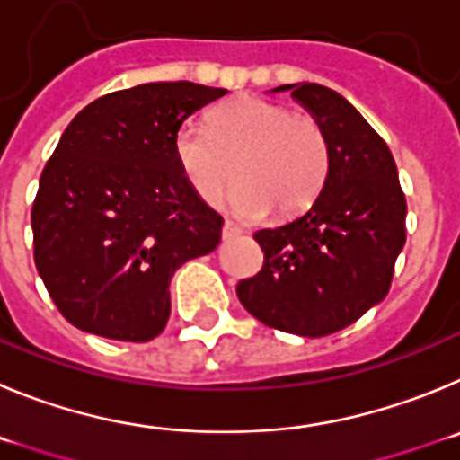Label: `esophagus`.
I'll return each mask as SVG.
<instances>
[{"label": "esophagus", "instance_id": "esophagus-1", "mask_svg": "<svg viewBox=\"0 0 460 460\" xmlns=\"http://www.w3.org/2000/svg\"><path fill=\"white\" fill-rule=\"evenodd\" d=\"M240 234H243V229L238 225H234V222H225V226H222V238L225 240L238 238Z\"/></svg>", "mask_w": 460, "mask_h": 460}]
</instances>
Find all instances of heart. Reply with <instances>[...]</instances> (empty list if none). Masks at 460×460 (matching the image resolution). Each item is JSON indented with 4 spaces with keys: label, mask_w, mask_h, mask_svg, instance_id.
I'll return each mask as SVG.
<instances>
[{
    "label": "heart",
    "mask_w": 460,
    "mask_h": 460,
    "mask_svg": "<svg viewBox=\"0 0 460 460\" xmlns=\"http://www.w3.org/2000/svg\"><path fill=\"white\" fill-rule=\"evenodd\" d=\"M173 158L181 173L206 204H217L229 190L238 164L240 185L231 210L243 220H263L307 210L325 188L330 144L312 117L288 107L243 96L210 114V130L185 123L173 135Z\"/></svg>",
    "instance_id": "b5f03b06"
}]
</instances>
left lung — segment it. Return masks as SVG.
<instances>
[{
	"label": "left lung",
	"mask_w": 460,
	"mask_h": 460,
	"mask_svg": "<svg viewBox=\"0 0 460 460\" xmlns=\"http://www.w3.org/2000/svg\"><path fill=\"white\" fill-rule=\"evenodd\" d=\"M288 89L328 137V181L307 213L256 231L263 268L235 293L268 328L325 337L387 296L408 206L390 148L346 98L314 82L275 91Z\"/></svg>",
	"instance_id": "obj_1"
}]
</instances>
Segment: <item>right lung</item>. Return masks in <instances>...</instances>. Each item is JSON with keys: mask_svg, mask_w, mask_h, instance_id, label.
<instances>
[{"mask_svg": "<svg viewBox=\"0 0 460 460\" xmlns=\"http://www.w3.org/2000/svg\"><path fill=\"white\" fill-rule=\"evenodd\" d=\"M226 89L151 82L77 114L40 173L31 208L39 275L68 323L117 341L167 325L169 281L213 252L222 217L173 158V135Z\"/></svg>", "mask_w": 460, "mask_h": 460, "instance_id": "obj_1", "label": "right lung"}]
</instances>
